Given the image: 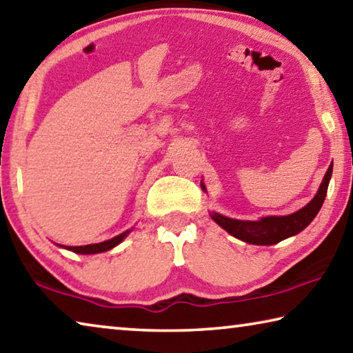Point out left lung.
I'll return each instance as SVG.
<instances>
[{
    "label": "left lung",
    "mask_w": 353,
    "mask_h": 353,
    "mask_svg": "<svg viewBox=\"0 0 353 353\" xmlns=\"http://www.w3.org/2000/svg\"><path fill=\"white\" fill-rule=\"evenodd\" d=\"M332 172L333 162L328 166L314 198L305 207H302L301 210L286 214V216H263L259 221H246L224 216V214L216 212H212L210 216L214 223L223 227L225 232H229L232 236H235L244 243L255 244V246H271V244H277L286 240V238L297 235L299 232H302L316 218V214L319 213L322 204H324ZM201 188L207 193L205 185L202 182Z\"/></svg>",
    "instance_id": "obj_1"
}]
</instances>
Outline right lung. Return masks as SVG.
<instances>
[{
    "label": "right lung",
    "mask_w": 353,
    "mask_h": 353,
    "mask_svg": "<svg viewBox=\"0 0 353 353\" xmlns=\"http://www.w3.org/2000/svg\"><path fill=\"white\" fill-rule=\"evenodd\" d=\"M132 229H129L126 232H123V234H119L117 236L110 238V240L103 241V243H94V244H87V246H62V244H57V246H61L67 250H71V252H76V254H82V255H92V254H99V252H107V250L113 249L115 246H118L119 243H121L124 238H126Z\"/></svg>",
    "instance_id": "add662e5"
}]
</instances>
